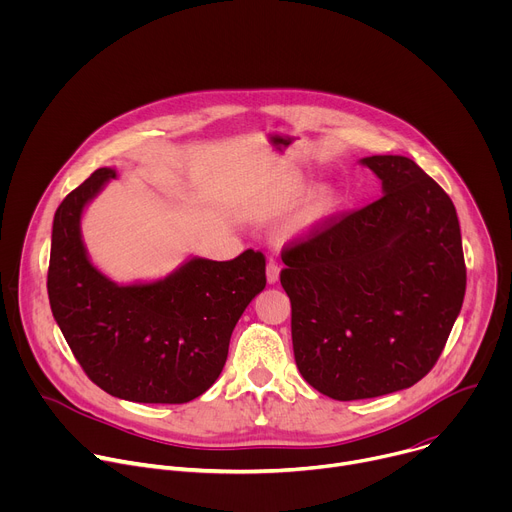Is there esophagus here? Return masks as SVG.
<instances>
[{
    "instance_id": "1",
    "label": "esophagus",
    "mask_w": 512,
    "mask_h": 512,
    "mask_svg": "<svg viewBox=\"0 0 512 512\" xmlns=\"http://www.w3.org/2000/svg\"><path fill=\"white\" fill-rule=\"evenodd\" d=\"M279 269H281V267H279V263H277L275 259H269V261H267L265 273H267V281H269V283H275V281L279 279Z\"/></svg>"
}]
</instances>
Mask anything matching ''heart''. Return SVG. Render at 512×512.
I'll return each instance as SVG.
<instances>
[{
  "label": "heart",
  "mask_w": 512,
  "mask_h": 512,
  "mask_svg": "<svg viewBox=\"0 0 512 512\" xmlns=\"http://www.w3.org/2000/svg\"><path fill=\"white\" fill-rule=\"evenodd\" d=\"M336 198L330 190H320L314 194V198L310 200L308 208L304 210L302 218H300V229H310L314 227L316 223H320L322 218L332 210Z\"/></svg>",
  "instance_id": "b5f03b06"
}]
</instances>
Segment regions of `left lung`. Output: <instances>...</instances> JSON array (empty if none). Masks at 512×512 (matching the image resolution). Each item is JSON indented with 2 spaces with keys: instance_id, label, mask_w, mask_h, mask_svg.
Segmentation results:
<instances>
[{
  "instance_id": "obj_1",
  "label": "left lung",
  "mask_w": 512,
  "mask_h": 512,
  "mask_svg": "<svg viewBox=\"0 0 512 512\" xmlns=\"http://www.w3.org/2000/svg\"><path fill=\"white\" fill-rule=\"evenodd\" d=\"M362 164L381 178L385 194L324 218L281 251L296 364L336 401L421 381L466 294L452 198L409 158L371 156Z\"/></svg>"
}]
</instances>
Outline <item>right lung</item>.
Masks as SVG:
<instances>
[{
  "instance_id": "1",
  "label": "right lung",
  "mask_w": 512,
  "mask_h": 512,
  "mask_svg": "<svg viewBox=\"0 0 512 512\" xmlns=\"http://www.w3.org/2000/svg\"><path fill=\"white\" fill-rule=\"evenodd\" d=\"M115 178L99 168L56 208L48 300L87 377L133 403H188L221 375L231 334L263 291L265 255L190 259L154 283L117 285L99 273L81 239L85 204Z\"/></svg>"
}]
</instances>
